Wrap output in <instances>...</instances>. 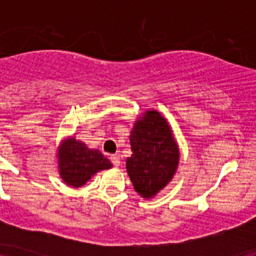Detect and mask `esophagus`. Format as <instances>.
<instances>
[{
    "instance_id": "esophagus-1",
    "label": "esophagus",
    "mask_w": 256,
    "mask_h": 256,
    "mask_svg": "<svg viewBox=\"0 0 256 256\" xmlns=\"http://www.w3.org/2000/svg\"><path fill=\"white\" fill-rule=\"evenodd\" d=\"M110 160H112V162L115 166H119V165H120V156L119 155H112L110 156Z\"/></svg>"
}]
</instances>
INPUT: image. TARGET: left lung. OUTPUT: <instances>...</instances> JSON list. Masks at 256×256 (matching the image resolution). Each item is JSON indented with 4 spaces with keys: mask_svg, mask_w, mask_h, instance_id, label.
I'll return each mask as SVG.
<instances>
[{
    "mask_svg": "<svg viewBox=\"0 0 256 256\" xmlns=\"http://www.w3.org/2000/svg\"><path fill=\"white\" fill-rule=\"evenodd\" d=\"M132 156L126 168L136 192L152 198L177 172L180 148L172 128L158 110H148L136 120L130 136Z\"/></svg>",
    "mask_w": 256,
    "mask_h": 256,
    "instance_id": "left-lung-1",
    "label": "left lung"
}]
</instances>
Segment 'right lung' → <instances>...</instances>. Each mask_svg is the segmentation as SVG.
I'll return each mask as SVG.
<instances>
[{
  "label": "right lung",
  "instance_id": "right-lung-1",
  "mask_svg": "<svg viewBox=\"0 0 256 256\" xmlns=\"http://www.w3.org/2000/svg\"><path fill=\"white\" fill-rule=\"evenodd\" d=\"M58 173L68 186L82 187L100 170L110 169L112 164L98 150L88 148L84 142L69 137L58 150Z\"/></svg>",
  "mask_w": 256,
  "mask_h": 256
}]
</instances>
